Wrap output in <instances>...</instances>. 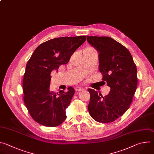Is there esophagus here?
Here are the masks:
<instances>
[{
    "instance_id": "obj_1",
    "label": "esophagus",
    "mask_w": 154,
    "mask_h": 154,
    "mask_svg": "<svg viewBox=\"0 0 154 154\" xmlns=\"http://www.w3.org/2000/svg\"><path fill=\"white\" fill-rule=\"evenodd\" d=\"M75 91H83L84 90V88H82V87H76L75 89Z\"/></svg>"
}]
</instances>
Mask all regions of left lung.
Instances as JSON below:
<instances>
[{"instance_id": "1", "label": "left lung", "mask_w": 154, "mask_h": 154, "mask_svg": "<svg viewBox=\"0 0 154 154\" xmlns=\"http://www.w3.org/2000/svg\"><path fill=\"white\" fill-rule=\"evenodd\" d=\"M87 41L98 52L102 80L110 87L105 97L88 90L89 113L97 122H112L127 110L132 101L138 83L136 65L128 49L110 37L87 36Z\"/></svg>"}]
</instances>
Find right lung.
Segmentation results:
<instances>
[{
	"instance_id": "add662e5",
	"label": "right lung",
	"mask_w": 154,
	"mask_h": 154,
	"mask_svg": "<svg viewBox=\"0 0 154 154\" xmlns=\"http://www.w3.org/2000/svg\"><path fill=\"white\" fill-rule=\"evenodd\" d=\"M86 36L60 37L43 42L36 48L28 61L23 87L24 101L32 118L46 127H56L66 119V109L75 90L59 93L49 89L51 73L67 64L71 55L86 40Z\"/></svg>"
}]
</instances>
